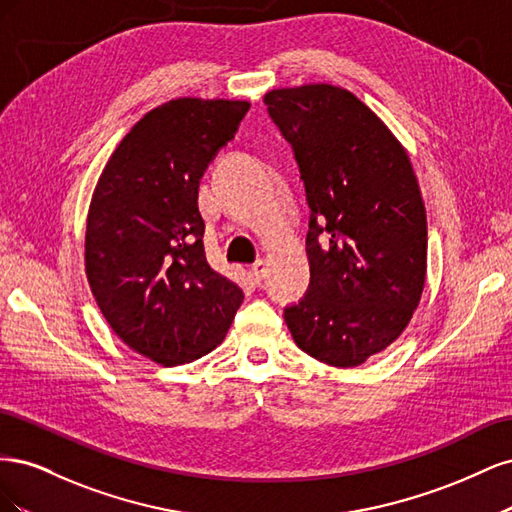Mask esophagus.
<instances>
[{
  "label": "esophagus",
  "instance_id": "34e87169",
  "mask_svg": "<svg viewBox=\"0 0 512 512\" xmlns=\"http://www.w3.org/2000/svg\"><path fill=\"white\" fill-rule=\"evenodd\" d=\"M267 273H269V269H267V262L265 260H256L254 265L250 267V277H252L254 284H260L262 280H265Z\"/></svg>",
  "mask_w": 512,
  "mask_h": 512
}]
</instances>
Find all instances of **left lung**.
Masks as SVG:
<instances>
[{"label":"left lung","mask_w":512,"mask_h":512,"mask_svg":"<svg viewBox=\"0 0 512 512\" xmlns=\"http://www.w3.org/2000/svg\"><path fill=\"white\" fill-rule=\"evenodd\" d=\"M265 104L309 205V288L284 320L309 356L356 367L408 327L425 286L427 215L410 158L342 87L273 89Z\"/></svg>","instance_id":"8db88e82"}]
</instances>
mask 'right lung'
<instances>
[{"mask_svg": "<svg viewBox=\"0 0 512 512\" xmlns=\"http://www.w3.org/2000/svg\"><path fill=\"white\" fill-rule=\"evenodd\" d=\"M247 111L250 102L198 98L153 108L119 143L91 198V292L123 342L164 367L222 344L243 303V290L207 262L198 185Z\"/></svg>", "mask_w": 512, "mask_h": 512, "instance_id": "add662e5", "label": "right lung"}]
</instances>
